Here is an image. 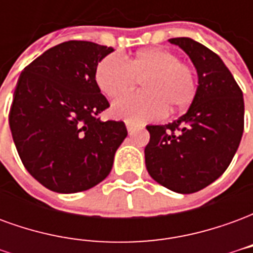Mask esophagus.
Here are the masks:
<instances>
[{"label": "esophagus", "instance_id": "1", "mask_svg": "<svg viewBox=\"0 0 253 253\" xmlns=\"http://www.w3.org/2000/svg\"><path fill=\"white\" fill-rule=\"evenodd\" d=\"M126 127H127V131H128V134H132V132L135 131V130L138 128L135 125H132L131 122H126Z\"/></svg>", "mask_w": 253, "mask_h": 253}]
</instances>
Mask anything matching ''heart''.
<instances>
[{
    "label": "heart",
    "mask_w": 253,
    "mask_h": 253,
    "mask_svg": "<svg viewBox=\"0 0 253 253\" xmlns=\"http://www.w3.org/2000/svg\"><path fill=\"white\" fill-rule=\"evenodd\" d=\"M143 78V92L116 100L112 114L134 123L153 121L167 110L176 112L186 108L196 93L195 73L179 61L175 52L163 47H152L125 59L107 55L96 66L94 80L100 90L111 99L120 97Z\"/></svg>",
    "instance_id": "obj_1"
}]
</instances>
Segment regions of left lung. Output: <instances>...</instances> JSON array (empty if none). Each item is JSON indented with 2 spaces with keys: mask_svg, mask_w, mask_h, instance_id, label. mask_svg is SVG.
<instances>
[{
  "mask_svg": "<svg viewBox=\"0 0 253 253\" xmlns=\"http://www.w3.org/2000/svg\"><path fill=\"white\" fill-rule=\"evenodd\" d=\"M198 73L195 97L184 115L164 126H146L149 175L179 194H192L226 170L244 131V99L222 59L190 38L169 39Z\"/></svg>",
  "mask_w": 253,
  "mask_h": 253,
  "instance_id": "obj_1",
  "label": "left lung"
}]
</instances>
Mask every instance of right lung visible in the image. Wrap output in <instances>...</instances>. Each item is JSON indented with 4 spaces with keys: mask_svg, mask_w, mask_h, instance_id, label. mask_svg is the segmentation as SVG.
Returning <instances> with one entry per match:
<instances>
[{
    "mask_svg": "<svg viewBox=\"0 0 253 253\" xmlns=\"http://www.w3.org/2000/svg\"><path fill=\"white\" fill-rule=\"evenodd\" d=\"M112 51L92 42H63L20 74L9 126L25 169L48 190L80 192L110 175L127 128L123 122L100 121L110 103L94 70Z\"/></svg>",
    "mask_w": 253,
    "mask_h": 253,
    "instance_id": "obj_1",
    "label": "right lung"
}]
</instances>
